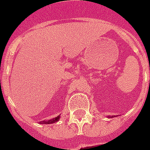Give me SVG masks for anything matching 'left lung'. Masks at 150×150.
Wrapping results in <instances>:
<instances>
[{
  "label": "left lung",
  "mask_w": 150,
  "mask_h": 150,
  "mask_svg": "<svg viewBox=\"0 0 150 150\" xmlns=\"http://www.w3.org/2000/svg\"><path fill=\"white\" fill-rule=\"evenodd\" d=\"M112 116H109V118H112Z\"/></svg>",
  "instance_id": "obj_1"
}]
</instances>
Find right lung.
<instances>
[{"mask_svg": "<svg viewBox=\"0 0 150 150\" xmlns=\"http://www.w3.org/2000/svg\"><path fill=\"white\" fill-rule=\"evenodd\" d=\"M60 116H57V117H55V118H52L51 120H44V121H41L40 123H44V124H51V123H57L60 120Z\"/></svg>", "mask_w": 150, "mask_h": 150, "instance_id": "1", "label": "right lung"}]
</instances>
